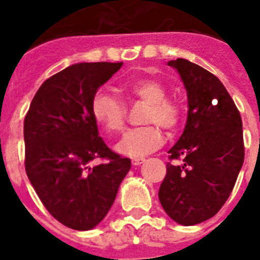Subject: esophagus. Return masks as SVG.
<instances>
[{"mask_svg": "<svg viewBox=\"0 0 260 260\" xmlns=\"http://www.w3.org/2000/svg\"><path fill=\"white\" fill-rule=\"evenodd\" d=\"M144 160H146L144 158H135L132 159V165H134V166H140L142 163H144Z\"/></svg>", "mask_w": 260, "mask_h": 260, "instance_id": "obj_1", "label": "esophagus"}]
</instances>
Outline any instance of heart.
I'll return each instance as SVG.
<instances>
[{"instance_id": "1", "label": "heart", "mask_w": 260, "mask_h": 260, "mask_svg": "<svg viewBox=\"0 0 260 260\" xmlns=\"http://www.w3.org/2000/svg\"><path fill=\"white\" fill-rule=\"evenodd\" d=\"M124 91L131 97L148 104L144 116L146 124H159L173 131L181 121V106L167 100V89L160 81L152 78L135 79L126 83ZM91 116L108 134L120 132L125 125V106L121 100L108 90H98L91 100ZM162 131L156 125H147L128 131L116 146L118 154L129 158H140L162 146Z\"/></svg>"}]
</instances>
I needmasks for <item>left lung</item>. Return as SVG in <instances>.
<instances>
[{
    "label": "left lung",
    "instance_id": "obj_1",
    "mask_svg": "<svg viewBox=\"0 0 260 260\" xmlns=\"http://www.w3.org/2000/svg\"><path fill=\"white\" fill-rule=\"evenodd\" d=\"M167 64L181 77L187 95L183 134L169 150L159 201L174 221L196 225L209 220L230 197L244 162L242 117L220 79L196 63L178 58Z\"/></svg>",
    "mask_w": 260,
    "mask_h": 260
}]
</instances>
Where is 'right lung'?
I'll return each instance as SVG.
<instances>
[{
  "label": "right lung",
  "mask_w": 260,
  "mask_h": 260,
  "mask_svg": "<svg viewBox=\"0 0 260 260\" xmlns=\"http://www.w3.org/2000/svg\"><path fill=\"white\" fill-rule=\"evenodd\" d=\"M122 63H75L43 83L24 120L25 171L63 225L89 231L105 218L131 169L98 135L91 100ZM98 157L108 162L98 165Z\"/></svg>",
  "instance_id": "right-lung-1"
}]
</instances>
